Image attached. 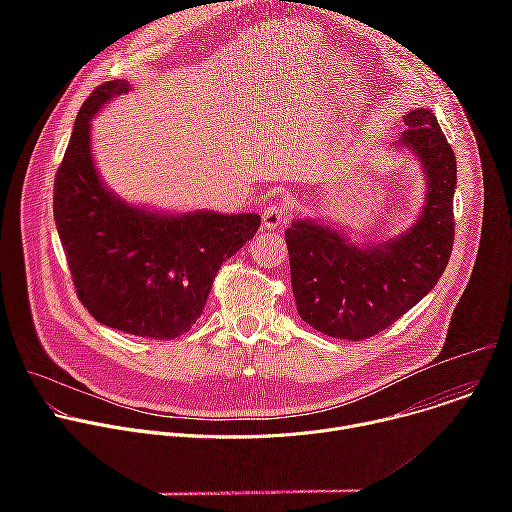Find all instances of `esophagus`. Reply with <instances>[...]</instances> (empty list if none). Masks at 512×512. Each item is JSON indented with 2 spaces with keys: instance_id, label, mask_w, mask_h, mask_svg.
Returning <instances> with one entry per match:
<instances>
[{
  "instance_id": "obj_1",
  "label": "esophagus",
  "mask_w": 512,
  "mask_h": 512,
  "mask_svg": "<svg viewBox=\"0 0 512 512\" xmlns=\"http://www.w3.org/2000/svg\"><path fill=\"white\" fill-rule=\"evenodd\" d=\"M289 221H291V208L287 202H271L263 210V225L267 229L285 227Z\"/></svg>"
}]
</instances>
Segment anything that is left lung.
<instances>
[{"label": "left lung", "mask_w": 512, "mask_h": 512, "mask_svg": "<svg viewBox=\"0 0 512 512\" xmlns=\"http://www.w3.org/2000/svg\"><path fill=\"white\" fill-rule=\"evenodd\" d=\"M401 137L427 174L425 208L413 229L360 249L336 231L296 221L285 231L291 289L300 318L340 338H371L411 310L440 281L454 247L456 156L427 109L403 117Z\"/></svg>", "instance_id": "8db88e82"}]
</instances>
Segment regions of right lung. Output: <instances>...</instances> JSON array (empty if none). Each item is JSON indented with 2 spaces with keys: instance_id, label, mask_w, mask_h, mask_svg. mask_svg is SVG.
Here are the masks:
<instances>
[{
  "instance_id": "obj_1",
  "label": "right lung",
  "mask_w": 512,
  "mask_h": 512,
  "mask_svg": "<svg viewBox=\"0 0 512 512\" xmlns=\"http://www.w3.org/2000/svg\"><path fill=\"white\" fill-rule=\"evenodd\" d=\"M127 91V81H109L83 103L54 178V221L89 314L133 336L172 340L202 316L218 269L255 237L261 216H166L107 192L91 158L89 123Z\"/></svg>"
}]
</instances>
